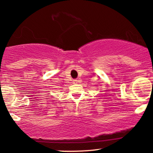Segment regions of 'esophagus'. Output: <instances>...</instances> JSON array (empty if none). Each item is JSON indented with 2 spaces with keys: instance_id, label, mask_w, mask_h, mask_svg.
Segmentation results:
<instances>
[{
  "instance_id": "1",
  "label": "esophagus",
  "mask_w": 153,
  "mask_h": 153,
  "mask_svg": "<svg viewBox=\"0 0 153 153\" xmlns=\"http://www.w3.org/2000/svg\"><path fill=\"white\" fill-rule=\"evenodd\" d=\"M78 82V80H77V79H75V80H73V82H75V83H76V82Z\"/></svg>"
}]
</instances>
